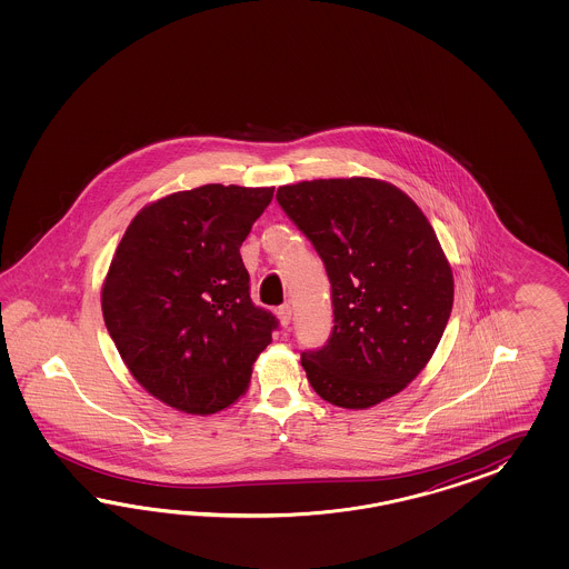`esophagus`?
<instances>
[{
	"instance_id": "obj_1",
	"label": "esophagus",
	"mask_w": 569,
	"mask_h": 569,
	"mask_svg": "<svg viewBox=\"0 0 569 569\" xmlns=\"http://www.w3.org/2000/svg\"><path fill=\"white\" fill-rule=\"evenodd\" d=\"M277 317H279V323H281L283 328H288V326L292 323V307H290V302H286V305H281V307L277 309Z\"/></svg>"
}]
</instances>
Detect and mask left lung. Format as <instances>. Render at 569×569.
I'll return each mask as SVG.
<instances>
[{
	"mask_svg": "<svg viewBox=\"0 0 569 569\" xmlns=\"http://www.w3.org/2000/svg\"><path fill=\"white\" fill-rule=\"evenodd\" d=\"M277 202L326 264L333 328L300 362L336 407L367 409L411 383L452 310V271L413 200L378 179H315Z\"/></svg>",
	"mask_w": 569,
	"mask_h": 569,
	"instance_id": "8db88e82",
	"label": "left lung"
}]
</instances>
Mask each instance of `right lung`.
<instances>
[{
  "mask_svg": "<svg viewBox=\"0 0 569 569\" xmlns=\"http://www.w3.org/2000/svg\"><path fill=\"white\" fill-rule=\"evenodd\" d=\"M273 188L208 183L143 208L103 281V321L131 376L191 415L233 405L279 328L250 298L240 248Z\"/></svg>",
  "mask_w": 569,
  "mask_h": 569,
  "instance_id": "right-lung-1",
  "label": "right lung"
}]
</instances>
